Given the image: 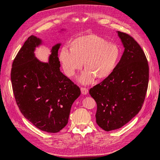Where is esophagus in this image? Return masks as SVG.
Segmentation results:
<instances>
[{
	"mask_svg": "<svg viewBox=\"0 0 160 160\" xmlns=\"http://www.w3.org/2000/svg\"><path fill=\"white\" fill-rule=\"evenodd\" d=\"M81 92L82 94L83 95H86L87 94H88V90L87 88H85V87H82L81 88Z\"/></svg>",
	"mask_w": 160,
	"mask_h": 160,
	"instance_id": "obj_1",
	"label": "esophagus"
}]
</instances>
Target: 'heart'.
<instances>
[{
    "label": "heart",
    "mask_w": 160,
    "mask_h": 160,
    "mask_svg": "<svg viewBox=\"0 0 160 160\" xmlns=\"http://www.w3.org/2000/svg\"><path fill=\"white\" fill-rule=\"evenodd\" d=\"M72 49L64 47L59 59L65 75L73 77L81 70L84 62L86 70L78 78L83 85L92 83L96 77L103 79L115 69L121 56V49L117 43L90 34L78 37L71 43Z\"/></svg>",
    "instance_id": "obj_1"
}]
</instances>
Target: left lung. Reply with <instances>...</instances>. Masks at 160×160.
Wrapping results in <instances>:
<instances>
[{
    "label": "left lung",
    "instance_id": "1",
    "mask_svg": "<svg viewBox=\"0 0 160 160\" xmlns=\"http://www.w3.org/2000/svg\"><path fill=\"white\" fill-rule=\"evenodd\" d=\"M117 32L125 49L123 55L112 73L89 90L97 103L96 123L107 132L122 127L139 112L149 81L142 48L129 35Z\"/></svg>",
    "mask_w": 160,
    "mask_h": 160
}]
</instances>
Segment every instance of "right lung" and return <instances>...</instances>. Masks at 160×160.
I'll return each instance as SVG.
<instances>
[{"instance_id":"add662e5","label":"right lung","mask_w":160,"mask_h":160,"mask_svg":"<svg viewBox=\"0 0 160 160\" xmlns=\"http://www.w3.org/2000/svg\"><path fill=\"white\" fill-rule=\"evenodd\" d=\"M42 43L36 36L28 38L13 61L11 78L17 105L25 118L42 131L57 133L67 125L72 106L81 92L60 71L58 56L61 43L52 47L48 62L35 57L36 48Z\"/></svg>"}]
</instances>
